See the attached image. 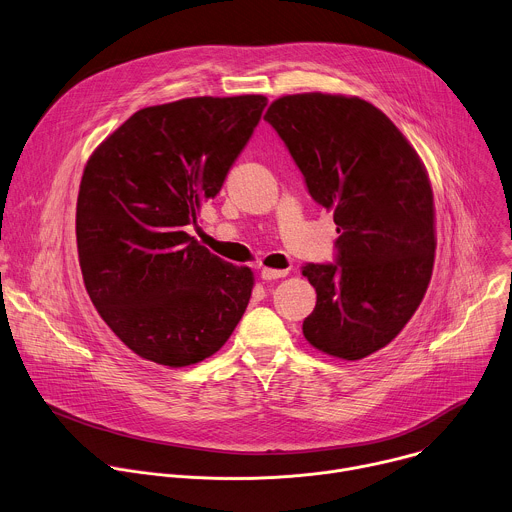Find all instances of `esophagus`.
Listing matches in <instances>:
<instances>
[{
  "mask_svg": "<svg viewBox=\"0 0 512 512\" xmlns=\"http://www.w3.org/2000/svg\"><path fill=\"white\" fill-rule=\"evenodd\" d=\"M286 274H288V270H274V268H262L260 270L262 280H278V278H284Z\"/></svg>",
  "mask_w": 512,
  "mask_h": 512,
  "instance_id": "34e87169",
  "label": "esophagus"
}]
</instances>
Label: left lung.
I'll list each match as a JSON object with an SVG mask.
<instances>
[{
	"label": "left lung",
	"instance_id": "1",
	"mask_svg": "<svg viewBox=\"0 0 512 512\" xmlns=\"http://www.w3.org/2000/svg\"><path fill=\"white\" fill-rule=\"evenodd\" d=\"M264 121L284 141L309 195L333 212L335 262L302 266L317 290L302 333L313 347L363 359L412 319L434 268V195L399 129L367 100L290 94Z\"/></svg>",
	"mask_w": 512,
	"mask_h": 512
}]
</instances>
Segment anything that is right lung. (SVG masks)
<instances>
[{
  "instance_id": "1",
  "label": "right lung",
  "mask_w": 512,
  "mask_h": 512,
  "mask_svg": "<svg viewBox=\"0 0 512 512\" xmlns=\"http://www.w3.org/2000/svg\"><path fill=\"white\" fill-rule=\"evenodd\" d=\"M266 105V96L244 94L141 109L86 163L76 203L84 284L102 321L147 361H203L246 311L250 268L185 228L220 193Z\"/></svg>"
}]
</instances>
